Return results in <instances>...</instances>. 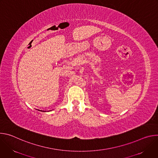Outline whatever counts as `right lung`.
Instances as JSON below:
<instances>
[{
    "label": "right lung",
    "mask_w": 158,
    "mask_h": 158,
    "mask_svg": "<svg viewBox=\"0 0 158 158\" xmlns=\"http://www.w3.org/2000/svg\"><path fill=\"white\" fill-rule=\"evenodd\" d=\"M39 110L40 111V110ZM40 111H42V110H40ZM50 111H51V110H50ZM42 112H46V111H45V110H42ZM49 112V111H48Z\"/></svg>",
    "instance_id": "right-lung-1"
}]
</instances>
